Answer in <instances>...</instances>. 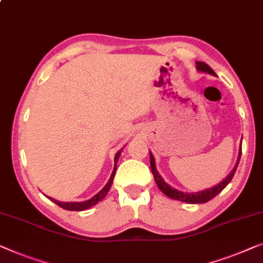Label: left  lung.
Here are the masks:
<instances>
[{
  "label": "left lung",
  "instance_id": "1",
  "mask_svg": "<svg viewBox=\"0 0 263 263\" xmlns=\"http://www.w3.org/2000/svg\"><path fill=\"white\" fill-rule=\"evenodd\" d=\"M196 64H197V70L199 72H204V73L216 76L215 71L212 70V68L209 66L208 64H205L203 62H196ZM241 153H242V144H241V147H239L237 161H236L233 171H231V172L217 185L212 186V187H210V189H205V190H203V191H198V192H182V191H179V190L174 189V187H172V186H170L168 184H167V182L162 179V177L159 174L157 166H155V160H154L153 154L149 152L151 168H152V173H153L154 180H155V182H157L160 191L165 193L167 197L172 198V199H176V200L184 201V203H190V204L206 203V201H209L210 199H212V198H215L217 195H218L222 190L226 189L227 185L231 181V179H233L234 174L236 172V168H237V166H238L239 159H241Z\"/></svg>",
  "mask_w": 263,
  "mask_h": 263
}]
</instances>
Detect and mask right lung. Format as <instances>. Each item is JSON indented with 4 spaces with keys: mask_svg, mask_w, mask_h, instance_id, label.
<instances>
[{
    "mask_svg": "<svg viewBox=\"0 0 263 263\" xmlns=\"http://www.w3.org/2000/svg\"><path fill=\"white\" fill-rule=\"evenodd\" d=\"M121 152H122V149H120L116 153V155H115V165H114V170H112L111 176H110L109 181L106 182V185L104 186V187L102 189L101 191L97 193V195H95L92 198H90V199H87L85 201H59V200H57V199H53V198H51V197H47V198H48V199H51L53 203H55L57 205H59L60 208L65 209V210H68V211H84V210H86V209H90V208L95 206V205H96L97 203H100L101 200L104 199V197L106 196V193L109 192L110 187H111L114 178H115L116 168H117L116 162L119 161Z\"/></svg>",
    "mask_w": 263,
    "mask_h": 263,
    "instance_id": "add662e5",
    "label": "right lung"
}]
</instances>
